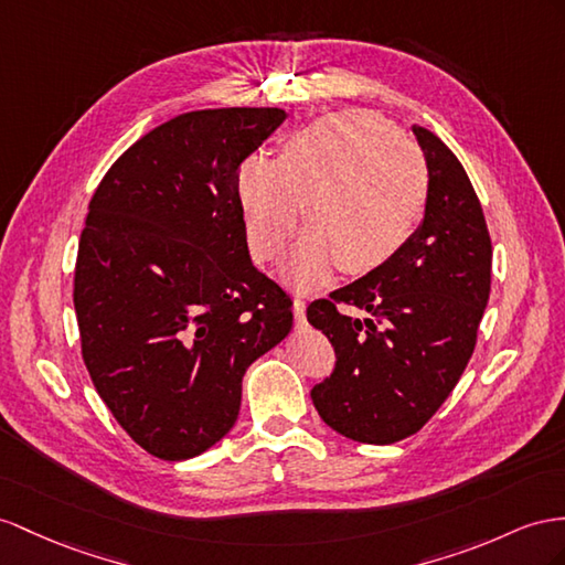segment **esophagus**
Here are the masks:
<instances>
[{
	"label": "esophagus",
	"instance_id": "34e87169",
	"mask_svg": "<svg viewBox=\"0 0 565 565\" xmlns=\"http://www.w3.org/2000/svg\"><path fill=\"white\" fill-rule=\"evenodd\" d=\"M294 317H296L298 324L306 322V300H300V298L294 300Z\"/></svg>",
	"mask_w": 565,
	"mask_h": 565
}]
</instances>
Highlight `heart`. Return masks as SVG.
<instances>
[{
  "label": "heart",
  "instance_id": "obj_1",
  "mask_svg": "<svg viewBox=\"0 0 565 565\" xmlns=\"http://www.w3.org/2000/svg\"><path fill=\"white\" fill-rule=\"evenodd\" d=\"M429 193L423 150L380 114L349 109L317 119L284 142L279 159L245 157L236 198L245 243L271 263L306 205L310 231L288 259V277L310 288L386 265L420 224Z\"/></svg>",
  "mask_w": 565,
  "mask_h": 565
}]
</instances>
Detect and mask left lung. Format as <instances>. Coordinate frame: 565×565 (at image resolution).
Segmentation results:
<instances>
[{"label":"left lung","instance_id":"8db88e82","mask_svg":"<svg viewBox=\"0 0 565 565\" xmlns=\"http://www.w3.org/2000/svg\"><path fill=\"white\" fill-rule=\"evenodd\" d=\"M413 134L429 171L423 224L386 265L308 306L337 351L312 403L360 444L406 439L439 411L475 351L491 288V238L466 169L427 128Z\"/></svg>","mask_w":565,"mask_h":565}]
</instances>
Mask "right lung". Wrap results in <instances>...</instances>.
<instances>
[{
	"mask_svg": "<svg viewBox=\"0 0 565 565\" xmlns=\"http://www.w3.org/2000/svg\"><path fill=\"white\" fill-rule=\"evenodd\" d=\"M286 119L200 109L134 142L88 205L74 306L99 398L145 451L185 460L234 427L243 374L294 327L253 267L236 173Z\"/></svg>",
	"mask_w": 565,
	"mask_h": 565,
	"instance_id": "obj_1",
	"label": "right lung"
}]
</instances>
